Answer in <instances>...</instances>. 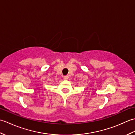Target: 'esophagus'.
<instances>
[{
	"instance_id": "34e87169",
	"label": "esophagus",
	"mask_w": 135,
	"mask_h": 135,
	"mask_svg": "<svg viewBox=\"0 0 135 135\" xmlns=\"http://www.w3.org/2000/svg\"><path fill=\"white\" fill-rule=\"evenodd\" d=\"M63 79H64V80H67L68 79V76L67 75H65L63 76Z\"/></svg>"
}]
</instances>
